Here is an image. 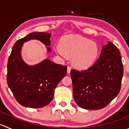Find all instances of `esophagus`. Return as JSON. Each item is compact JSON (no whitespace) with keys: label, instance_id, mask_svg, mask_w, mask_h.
<instances>
[{"label":"esophagus","instance_id":"esophagus-1","mask_svg":"<svg viewBox=\"0 0 129 129\" xmlns=\"http://www.w3.org/2000/svg\"><path fill=\"white\" fill-rule=\"evenodd\" d=\"M71 67L68 66V67H67V73H68V74H70V73H71Z\"/></svg>","mask_w":129,"mask_h":129}]
</instances>
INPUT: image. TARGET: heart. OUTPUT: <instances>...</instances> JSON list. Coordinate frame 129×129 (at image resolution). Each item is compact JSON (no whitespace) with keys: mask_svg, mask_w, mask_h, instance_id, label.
<instances>
[{"mask_svg":"<svg viewBox=\"0 0 129 129\" xmlns=\"http://www.w3.org/2000/svg\"><path fill=\"white\" fill-rule=\"evenodd\" d=\"M60 47L57 46L56 52L60 56L66 58L72 57L75 67L84 69L90 66L97 58L99 48L97 44L79 36H70L65 37Z\"/></svg>","mask_w":129,"mask_h":129,"instance_id":"obj_1","label":"heart"}]
</instances>
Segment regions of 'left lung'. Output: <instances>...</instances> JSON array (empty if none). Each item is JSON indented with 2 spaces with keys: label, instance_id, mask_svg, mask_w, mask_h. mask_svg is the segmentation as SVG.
I'll return each instance as SVG.
<instances>
[{
  "label": "left lung",
  "instance_id": "1",
  "mask_svg": "<svg viewBox=\"0 0 129 129\" xmlns=\"http://www.w3.org/2000/svg\"><path fill=\"white\" fill-rule=\"evenodd\" d=\"M123 75L120 52L109 42L93 66L81 71L71 70L74 101L84 109H103L119 94Z\"/></svg>",
  "mask_w": 129,
  "mask_h": 129
}]
</instances>
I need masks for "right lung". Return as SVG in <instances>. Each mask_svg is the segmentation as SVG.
Listing matches in <instances>:
<instances>
[{
  "mask_svg": "<svg viewBox=\"0 0 129 129\" xmlns=\"http://www.w3.org/2000/svg\"><path fill=\"white\" fill-rule=\"evenodd\" d=\"M51 34L32 32L14 44L7 63V82L16 101L24 107L42 108L49 104L54 98V90L66 76L67 67L45 59L35 66H28L21 57L23 44L37 39L50 45ZM48 52L50 47H46Z\"/></svg>",
  "mask_w": 129,
  "mask_h": 129,
  "instance_id": "right-lung-1",
  "label": "right lung"
}]
</instances>
